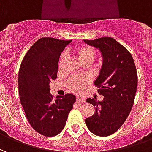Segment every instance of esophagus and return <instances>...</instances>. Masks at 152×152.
I'll use <instances>...</instances> for the list:
<instances>
[{"mask_svg": "<svg viewBox=\"0 0 152 152\" xmlns=\"http://www.w3.org/2000/svg\"><path fill=\"white\" fill-rule=\"evenodd\" d=\"M86 101V99L84 98H80V97H76V102H84Z\"/></svg>", "mask_w": 152, "mask_h": 152, "instance_id": "esophagus-1", "label": "esophagus"}]
</instances>
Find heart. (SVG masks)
Segmentation results:
<instances>
[{
	"label": "heart",
	"instance_id": "obj_1",
	"mask_svg": "<svg viewBox=\"0 0 152 152\" xmlns=\"http://www.w3.org/2000/svg\"><path fill=\"white\" fill-rule=\"evenodd\" d=\"M76 54L79 58L80 62L81 63L85 62H90L92 63L94 57H95V51L94 50L89 46L83 45L78 48L76 50ZM66 59V55L63 54L60 57L59 59V66H62L63 65V63ZM89 80L86 77H80V78H76V79H72L68 82V86L70 89L73 92L80 93L83 89V88L88 85Z\"/></svg>",
	"mask_w": 152,
	"mask_h": 152
}]
</instances>
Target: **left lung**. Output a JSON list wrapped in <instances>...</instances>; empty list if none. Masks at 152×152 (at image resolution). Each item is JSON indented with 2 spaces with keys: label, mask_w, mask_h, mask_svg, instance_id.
Segmentation results:
<instances>
[{
  "label": "left lung",
  "mask_w": 152,
  "mask_h": 152,
  "mask_svg": "<svg viewBox=\"0 0 152 152\" xmlns=\"http://www.w3.org/2000/svg\"><path fill=\"white\" fill-rule=\"evenodd\" d=\"M100 51L102 64L94 85L104 98L86 99L93 104L95 112L86 118L87 127L93 134L106 137L120 129L134 105L137 86L136 66L130 53L112 37L84 40Z\"/></svg>",
  "instance_id": "1"
}]
</instances>
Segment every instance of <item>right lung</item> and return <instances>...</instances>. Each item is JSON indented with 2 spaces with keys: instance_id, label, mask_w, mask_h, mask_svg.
Returning a JSON list of instances; mask_svg holds the SVG:
<instances>
[{
  "instance_id": "1",
  "label": "right lung",
  "mask_w": 152,
  "mask_h": 152,
  "mask_svg": "<svg viewBox=\"0 0 152 152\" xmlns=\"http://www.w3.org/2000/svg\"><path fill=\"white\" fill-rule=\"evenodd\" d=\"M72 40L40 38L30 48L18 72V94L28 122L39 134L53 137L63 130L76 96L66 94L55 101L50 84L57 78L61 53Z\"/></svg>"
}]
</instances>
